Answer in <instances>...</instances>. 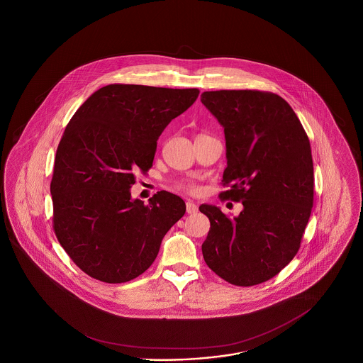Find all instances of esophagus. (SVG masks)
<instances>
[{
    "label": "esophagus",
    "instance_id": "34e87169",
    "mask_svg": "<svg viewBox=\"0 0 363 363\" xmlns=\"http://www.w3.org/2000/svg\"><path fill=\"white\" fill-rule=\"evenodd\" d=\"M198 211V206L193 201H187L186 213L187 214H196Z\"/></svg>",
    "mask_w": 363,
    "mask_h": 363
}]
</instances>
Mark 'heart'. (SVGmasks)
Segmentation results:
<instances>
[{
	"label": "heart",
	"mask_w": 363,
	"mask_h": 363,
	"mask_svg": "<svg viewBox=\"0 0 363 363\" xmlns=\"http://www.w3.org/2000/svg\"><path fill=\"white\" fill-rule=\"evenodd\" d=\"M178 187L186 190L189 193H196L198 190V187L194 184H191V182H179Z\"/></svg>",
	"instance_id": "obj_1"
}]
</instances>
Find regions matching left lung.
<instances>
[{"mask_svg":"<svg viewBox=\"0 0 363 363\" xmlns=\"http://www.w3.org/2000/svg\"><path fill=\"white\" fill-rule=\"evenodd\" d=\"M202 104L225 130L228 167L222 199L242 201L230 218L199 206L210 230L203 259L222 279L254 286L278 274L298 253L314 202L311 147L285 99L261 90H216Z\"/></svg>","mask_w":363,"mask_h":363,"instance_id":"8db88e82","label":"left lung"}]
</instances>
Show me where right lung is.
Wrapping results in <instances>:
<instances>
[{"instance_id":"right-lung-1","label":"right lung","mask_w":363,"mask_h":363,"mask_svg":"<svg viewBox=\"0 0 363 363\" xmlns=\"http://www.w3.org/2000/svg\"><path fill=\"white\" fill-rule=\"evenodd\" d=\"M198 89L111 84L74 113L55 153L50 182L55 237L89 277L122 284L153 264L166 233L186 211L158 191L145 205L130 187L153 166L157 141L189 109Z\"/></svg>"}]
</instances>
